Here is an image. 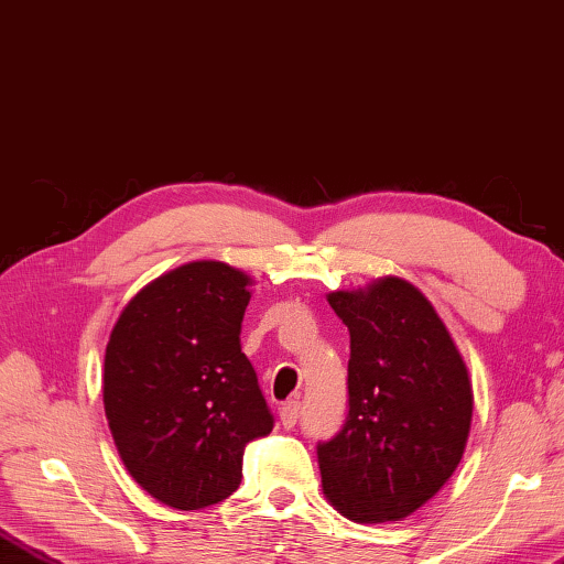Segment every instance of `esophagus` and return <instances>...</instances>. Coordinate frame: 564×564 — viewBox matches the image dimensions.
Returning <instances> with one entry per match:
<instances>
[{
	"label": "esophagus",
	"instance_id": "esophagus-1",
	"mask_svg": "<svg viewBox=\"0 0 564 564\" xmlns=\"http://www.w3.org/2000/svg\"><path fill=\"white\" fill-rule=\"evenodd\" d=\"M299 416H302V404H299V399L284 401V404L280 406V419H282L284 429H294Z\"/></svg>",
	"mask_w": 564,
	"mask_h": 564
}]
</instances>
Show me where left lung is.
<instances>
[{
  "label": "left lung",
  "mask_w": 564,
  "mask_h": 564,
  "mask_svg": "<svg viewBox=\"0 0 564 564\" xmlns=\"http://www.w3.org/2000/svg\"><path fill=\"white\" fill-rule=\"evenodd\" d=\"M328 304L350 330V360L348 416L316 445L324 494L350 521H401L463 459L467 367L429 299L404 280L333 292Z\"/></svg>",
  "instance_id": "left-lung-1"
}]
</instances>
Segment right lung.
<instances>
[{
    "mask_svg": "<svg viewBox=\"0 0 564 564\" xmlns=\"http://www.w3.org/2000/svg\"><path fill=\"white\" fill-rule=\"evenodd\" d=\"M250 278L226 262L172 270L138 292L111 330L105 411L126 469L153 499L197 511L243 477L274 416L240 352Z\"/></svg>",
    "mask_w": 564,
    "mask_h": 564,
    "instance_id": "obj_1",
    "label": "right lung"
}]
</instances>
